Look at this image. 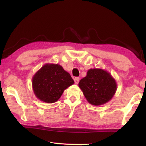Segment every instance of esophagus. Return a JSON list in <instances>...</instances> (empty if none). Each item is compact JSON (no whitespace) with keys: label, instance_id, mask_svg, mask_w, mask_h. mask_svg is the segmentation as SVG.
<instances>
[{"label":"esophagus","instance_id":"1","mask_svg":"<svg viewBox=\"0 0 146 146\" xmlns=\"http://www.w3.org/2000/svg\"><path fill=\"white\" fill-rule=\"evenodd\" d=\"M79 80H80V78H79V77H75V78H74V81H75V83L76 84H78L79 82Z\"/></svg>","mask_w":146,"mask_h":146}]
</instances>
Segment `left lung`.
<instances>
[{
    "label": "left lung",
    "mask_w": 146,
    "mask_h": 146,
    "mask_svg": "<svg viewBox=\"0 0 146 146\" xmlns=\"http://www.w3.org/2000/svg\"><path fill=\"white\" fill-rule=\"evenodd\" d=\"M78 86L88 102L100 106L109 102L116 93L117 84L108 71L102 69H90L87 75L81 79Z\"/></svg>",
    "instance_id": "1"
}]
</instances>
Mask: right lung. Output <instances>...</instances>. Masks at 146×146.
I'll use <instances>...</instances> for the list:
<instances>
[{"label":"right lung","mask_w":146,"mask_h":146,"mask_svg":"<svg viewBox=\"0 0 146 146\" xmlns=\"http://www.w3.org/2000/svg\"><path fill=\"white\" fill-rule=\"evenodd\" d=\"M70 73L56 64H46L32 78V87L36 98L46 103H54L64 91L73 85Z\"/></svg>","instance_id":"obj_1"}]
</instances>
